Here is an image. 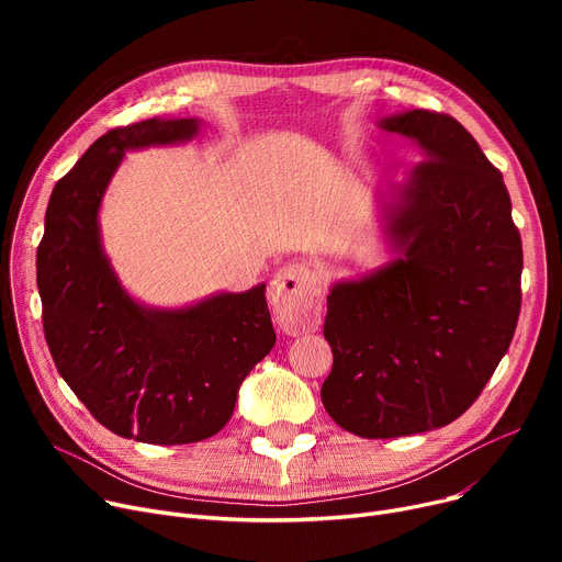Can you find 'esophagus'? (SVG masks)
Segmentation results:
<instances>
[{"label":"esophagus","instance_id":"esophagus-1","mask_svg":"<svg viewBox=\"0 0 562 562\" xmlns=\"http://www.w3.org/2000/svg\"><path fill=\"white\" fill-rule=\"evenodd\" d=\"M271 301L286 335L314 333L321 326L316 278L305 263H286L271 282Z\"/></svg>","mask_w":562,"mask_h":562}]
</instances>
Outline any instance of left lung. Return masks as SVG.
Returning a JSON list of instances; mask_svg holds the SVG:
<instances>
[{
  "mask_svg": "<svg viewBox=\"0 0 562 562\" xmlns=\"http://www.w3.org/2000/svg\"><path fill=\"white\" fill-rule=\"evenodd\" d=\"M424 161L382 202L398 257L328 296L333 371L321 401L348 432L390 439L456 422L513 341L521 310V236L504 177L456 117H385Z\"/></svg>",
  "mask_w": 562,
  "mask_h": 562,
  "instance_id": "8db88e82",
  "label": "left lung"
}]
</instances>
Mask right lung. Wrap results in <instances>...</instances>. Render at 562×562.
<instances>
[{"mask_svg": "<svg viewBox=\"0 0 562 562\" xmlns=\"http://www.w3.org/2000/svg\"><path fill=\"white\" fill-rule=\"evenodd\" d=\"M195 117L132 123L100 136L56 182L36 255L43 330L75 396L111 432L145 445L216 435L276 344L266 284L184 310L134 303L100 244L98 210L125 150L189 140Z\"/></svg>", "mask_w": 562, "mask_h": 562, "instance_id": "obj_1", "label": "right lung"}]
</instances>
